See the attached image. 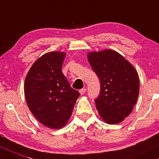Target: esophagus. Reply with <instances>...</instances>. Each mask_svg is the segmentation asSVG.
<instances>
[{"mask_svg": "<svg viewBox=\"0 0 159 159\" xmlns=\"http://www.w3.org/2000/svg\"><path fill=\"white\" fill-rule=\"evenodd\" d=\"M85 90H86V89H80V94H81V95H83V94H84L85 93Z\"/></svg>", "mask_w": 159, "mask_h": 159, "instance_id": "34e87169", "label": "esophagus"}]
</instances>
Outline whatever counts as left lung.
<instances>
[{
	"mask_svg": "<svg viewBox=\"0 0 159 159\" xmlns=\"http://www.w3.org/2000/svg\"><path fill=\"white\" fill-rule=\"evenodd\" d=\"M92 68L101 82L94 100L99 115L110 125L121 122L132 111L139 94V76L124 57L113 50L88 54Z\"/></svg>",
	"mask_w": 159,
	"mask_h": 159,
	"instance_id": "left-lung-1",
	"label": "left lung"
}]
</instances>
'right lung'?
Instances as JSON below:
<instances>
[{"label":"right lung","instance_id":"1","mask_svg":"<svg viewBox=\"0 0 159 159\" xmlns=\"http://www.w3.org/2000/svg\"><path fill=\"white\" fill-rule=\"evenodd\" d=\"M65 53L51 52L34 63L25 81V95L33 115L43 125L58 129L72 114L80 92L61 71Z\"/></svg>","mask_w":159,"mask_h":159}]
</instances>
